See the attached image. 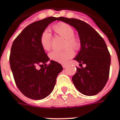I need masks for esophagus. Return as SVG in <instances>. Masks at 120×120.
Wrapping results in <instances>:
<instances>
[{
  "instance_id": "obj_1",
  "label": "esophagus",
  "mask_w": 120,
  "mask_h": 120,
  "mask_svg": "<svg viewBox=\"0 0 120 120\" xmlns=\"http://www.w3.org/2000/svg\"><path fill=\"white\" fill-rule=\"evenodd\" d=\"M62 67H63V68H65L66 67H67V64H63Z\"/></svg>"
}]
</instances>
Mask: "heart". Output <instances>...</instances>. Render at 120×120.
Returning a JSON list of instances; mask_svg holds the SVG:
<instances>
[{
	"label": "heart",
	"instance_id": "obj_1",
	"mask_svg": "<svg viewBox=\"0 0 120 120\" xmlns=\"http://www.w3.org/2000/svg\"><path fill=\"white\" fill-rule=\"evenodd\" d=\"M52 30L55 34L65 38L64 47L65 49L62 51H52L49 55V56L51 60L64 64L74 56L73 49L78 51L80 49V40L77 36L74 34L75 31L73 27L64 22H60L54 25ZM51 34L47 30L42 32L40 38V44L42 49L45 51H49L51 48Z\"/></svg>",
	"mask_w": 120,
	"mask_h": 120
}]
</instances>
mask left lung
<instances>
[{
  "label": "left lung",
  "mask_w": 120,
  "mask_h": 120,
  "mask_svg": "<svg viewBox=\"0 0 120 120\" xmlns=\"http://www.w3.org/2000/svg\"><path fill=\"white\" fill-rule=\"evenodd\" d=\"M59 20L77 30L81 41V50L75 60L80 63L72 78L76 88L86 96L97 94L107 82L111 65V55L105 42L98 33L84 21L60 17ZM85 64V68L82 65Z\"/></svg>",
  "instance_id": "1"
}]
</instances>
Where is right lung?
<instances>
[{"label":"right lung","instance_id":"1","mask_svg":"<svg viewBox=\"0 0 120 120\" xmlns=\"http://www.w3.org/2000/svg\"><path fill=\"white\" fill-rule=\"evenodd\" d=\"M59 19L50 17L32 23L12 44L9 63L15 82L20 92L33 100L47 97L54 89L58 75L63 70L61 64L53 60L47 64L49 58L40 44L42 32L50 23Z\"/></svg>","mask_w":120,"mask_h":120}]
</instances>
